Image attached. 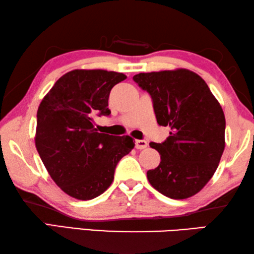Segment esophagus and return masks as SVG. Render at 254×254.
<instances>
[{"instance_id": "esophagus-1", "label": "esophagus", "mask_w": 254, "mask_h": 254, "mask_svg": "<svg viewBox=\"0 0 254 254\" xmlns=\"http://www.w3.org/2000/svg\"><path fill=\"white\" fill-rule=\"evenodd\" d=\"M148 147V142L144 140H136L135 141V148L136 149H145Z\"/></svg>"}]
</instances>
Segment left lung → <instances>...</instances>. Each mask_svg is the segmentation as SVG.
Instances as JSON below:
<instances>
[{"instance_id": "left-lung-1", "label": "left lung", "mask_w": 254, "mask_h": 254, "mask_svg": "<svg viewBox=\"0 0 254 254\" xmlns=\"http://www.w3.org/2000/svg\"><path fill=\"white\" fill-rule=\"evenodd\" d=\"M133 80L152 98L159 126L169 127L162 143H150L160 153L147 177L159 192L185 199L203 189L216 171L225 148V117L207 84L194 71L140 72Z\"/></svg>"}]
</instances>
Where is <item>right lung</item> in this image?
<instances>
[{
    "label": "right lung",
    "instance_id": "add662e5",
    "mask_svg": "<svg viewBox=\"0 0 254 254\" xmlns=\"http://www.w3.org/2000/svg\"><path fill=\"white\" fill-rule=\"evenodd\" d=\"M126 78L122 72L103 69L68 71L38 109V153L57 186L76 199L103 194L113 182L118 162L134 148L131 136L97 132L94 121L111 114V89Z\"/></svg>",
    "mask_w": 254,
    "mask_h": 254
}]
</instances>
